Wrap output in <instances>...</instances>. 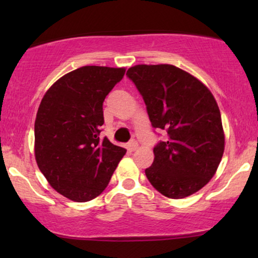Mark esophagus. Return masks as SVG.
<instances>
[{"label": "esophagus", "mask_w": 258, "mask_h": 258, "mask_svg": "<svg viewBox=\"0 0 258 258\" xmlns=\"http://www.w3.org/2000/svg\"><path fill=\"white\" fill-rule=\"evenodd\" d=\"M137 148H139V143L136 142L135 140H132L130 141V142L128 143V149L130 150V151H135Z\"/></svg>", "instance_id": "34e87169"}]
</instances>
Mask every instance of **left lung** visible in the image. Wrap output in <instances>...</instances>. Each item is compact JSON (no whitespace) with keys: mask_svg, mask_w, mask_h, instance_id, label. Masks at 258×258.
Here are the masks:
<instances>
[{"mask_svg":"<svg viewBox=\"0 0 258 258\" xmlns=\"http://www.w3.org/2000/svg\"><path fill=\"white\" fill-rule=\"evenodd\" d=\"M126 76L142 95L153 128L168 136L155 146L147 178L169 199L199 191L215 175L224 151L221 112L213 94L171 64H139Z\"/></svg>","mask_w":258,"mask_h":258,"instance_id":"obj_1","label":"left lung"}]
</instances>
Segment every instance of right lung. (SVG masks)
Here are the masks:
<instances>
[{
    "label": "right lung",
    "mask_w": 258,
    "mask_h": 258,
    "mask_svg": "<svg viewBox=\"0 0 258 258\" xmlns=\"http://www.w3.org/2000/svg\"><path fill=\"white\" fill-rule=\"evenodd\" d=\"M124 68L86 66L56 81L35 121V158L56 191L87 202L107 188L124 148L101 139L103 101Z\"/></svg>",
    "instance_id": "add662e5"
}]
</instances>
